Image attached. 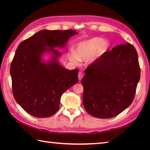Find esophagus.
<instances>
[{
  "label": "esophagus",
  "mask_w": 150,
  "mask_h": 150,
  "mask_svg": "<svg viewBox=\"0 0 150 150\" xmlns=\"http://www.w3.org/2000/svg\"><path fill=\"white\" fill-rule=\"evenodd\" d=\"M84 76V73L82 71H79V75H78V77H79V80H81V79H82V77H83Z\"/></svg>",
  "instance_id": "34e87169"
}]
</instances>
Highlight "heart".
Masks as SVG:
<instances>
[{"instance_id": "heart-1", "label": "heart", "mask_w": 150, "mask_h": 150, "mask_svg": "<svg viewBox=\"0 0 150 150\" xmlns=\"http://www.w3.org/2000/svg\"><path fill=\"white\" fill-rule=\"evenodd\" d=\"M106 48V44L99 37H93L79 42L75 46V52H69V58L73 62H78L79 60H86L95 53H103Z\"/></svg>"}]
</instances>
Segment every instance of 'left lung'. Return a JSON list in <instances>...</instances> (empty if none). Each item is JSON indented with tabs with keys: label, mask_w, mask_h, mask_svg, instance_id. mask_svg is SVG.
<instances>
[{
	"label": "left lung",
	"mask_w": 150,
	"mask_h": 150,
	"mask_svg": "<svg viewBox=\"0 0 150 150\" xmlns=\"http://www.w3.org/2000/svg\"><path fill=\"white\" fill-rule=\"evenodd\" d=\"M85 73L81 82L86 111L99 119L113 117L134 99L141 77L137 52L129 42L119 44L95 60Z\"/></svg>",
	"instance_id": "1"
}]
</instances>
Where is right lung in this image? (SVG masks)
<instances>
[{
    "instance_id": "right-lung-1",
    "label": "right lung",
    "mask_w": 150,
    "mask_h": 150,
    "mask_svg": "<svg viewBox=\"0 0 150 150\" xmlns=\"http://www.w3.org/2000/svg\"><path fill=\"white\" fill-rule=\"evenodd\" d=\"M78 34L73 30H43L22 41L11 64L13 95L16 101L31 115L52 116L59 108L64 91L77 83L79 69L69 70L59 64L60 55L55 47H64L70 37ZM50 51L53 57L43 63L42 53Z\"/></svg>"
}]
</instances>
